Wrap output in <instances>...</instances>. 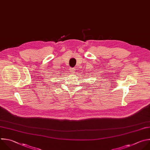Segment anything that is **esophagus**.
Masks as SVG:
<instances>
[{"instance_id":"esophagus-1","label":"esophagus","mask_w":150,"mask_h":150,"mask_svg":"<svg viewBox=\"0 0 150 150\" xmlns=\"http://www.w3.org/2000/svg\"><path fill=\"white\" fill-rule=\"evenodd\" d=\"M75 69H73V68H72V69H70V73H71V74H74L75 73Z\"/></svg>"}]
</instances>
